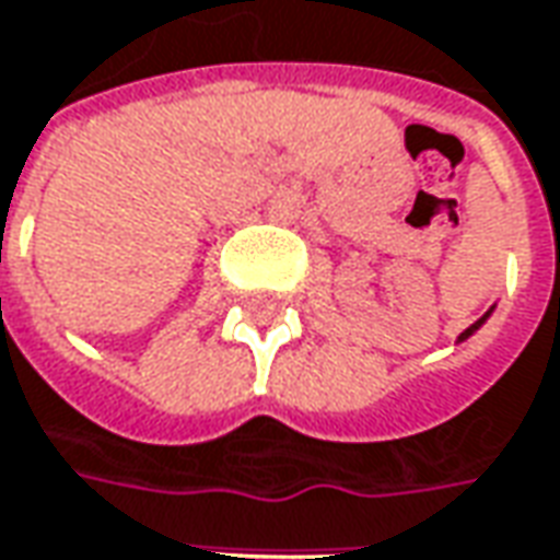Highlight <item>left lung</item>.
<instances>
[{"mask_svg":"<svg viewBox=\"0 0 560 560\" xmlns=\"http://www.w3.org/2000/svg\"><path fill=\"white\" fill-rule=\"evenodd\" d=\"M490 313H492V310H490ZM490 313H487V316H480V318H477V322H474L471 328H465V331H462V335H458V340H468V338H471L474 331H477V328H480V325H483V322H487V318H490Z\"/></svg>","mask_w":560,"mask_h":560,"instance_id":"8db88e82","label":"left lung"}]
</instances>
